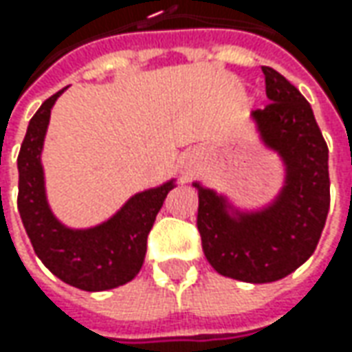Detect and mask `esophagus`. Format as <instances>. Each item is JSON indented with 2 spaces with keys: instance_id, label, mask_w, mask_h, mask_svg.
Segmentation results:
<instances>
[{
  "instance_id": "34e87169",
  "label": "esophagus",
  "mask_w": 352,
  "mask_h": 352,
  "mask_svg": "<svg viewBox=\"0 0 352 352\" xmlns=\"http://www.w3.org/2000/svg\"><path fill=\"white\" fill-rule=\"evenodd\" d=\"M197 162H199V158H197L196 155L186 156V160L182 162V172H184V174H192V172L197 168Z\"/></svg>"
}]
</instances>
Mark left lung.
Returning a JSON list of instances; mask_svg holds the SVG:
<instances>
[{"mask_svg":"<svg viewBox=\"0 0 352 352\" xmlns=\"http://www.w3.org/2000/svg\"><path fill=\"white\" fill-rule=\"evenodd\" d=\"M270 105L250 125L284 176L278 192L256 208L194 180L197 229L208 263L221 276L268 284L286 278L314 254L329 213V151L311 105L274 68L263 66Z\"/></svg>","mask_w":352,"mask_h":352,"instance_id":"1","label":"left lung"}]
</instances>
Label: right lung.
I'll return each mask as SVG.
<instances>
[{
    "instance_id": "obj_1",
    "label": "right lung",
    "mask_w": 352,
    "mask_h": 352,
    "mask_svg": "<svg viewBox=\"0 0 352 352\" xmlns=\"http://www.w3.org/2000/svg\"><path fill=\"white\" fill-rule=\"evenodd\" d=\"M64 89L48 98L29 121L17 158V208L36 256L54 276L80 290H111L139 274L146 236L168 192L178 186V178L133 194L100 223L72 227L60 221L48 201L43 155L50 111Z\"/></svg>"
}]
</instances>
